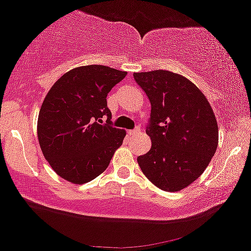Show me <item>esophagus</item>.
<instances>
[{"mask_svg": "<svg viewBox=\"0 0 251 251\" xmlns=\"http://www.w3.org/2000/svg\"><path fill=\"white\" fill-rule=\"evenodd\" d=\"M139 133H140V128L139 127H137L136 130H133V131H128V134H130L131 137L137 136V134H139Z\"/></svg>", "mask_w": 251, "mask_h": 251, "instance_id": "obj_1", "label": "esophagus"}]
</instances>
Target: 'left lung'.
<instances>
[{
	"mask_svg": "<svg viewBox=\"0 0 251 251\" xmlns=\"http://www.w3.org/2000/svg\"><path fill=\"white\" fill-rule=\"evenodd\" d=\"M151 103L147 134L151 149L137 161L159 189L178 192L194 182L218 147V124L210 102L188 78L168 70L134 73Z\"/></svg>",
	"mask_w": 251,
	"mask_h": 251,
	"instance_id": "obj_1",
	"label": "left lung"
}]
</instances>
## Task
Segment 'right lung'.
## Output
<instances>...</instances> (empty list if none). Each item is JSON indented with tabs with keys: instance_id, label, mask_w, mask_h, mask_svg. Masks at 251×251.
Masks as SVG:
<instances>
[{
	"instance_id": "right-lung-1",
	"label": "right lung",
	"mask_w": 251,
	"mask_h": 251,
	"mask_svg": "<svg viewBox=\"0 0 251 251\" xmlns=\"http://www.w3.org/2000/svg\"><path fill=\"white\" fill-rule=\"evenodd\" d=\"M126 71L84 65L68 71L49 90L38 117V140L43 155L56 174L83 184L102 174L125 130L111 126L107 94ZM107 124L102 125V118Z\"/></svg>"
}]
</instances>
